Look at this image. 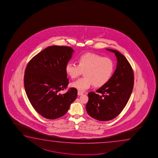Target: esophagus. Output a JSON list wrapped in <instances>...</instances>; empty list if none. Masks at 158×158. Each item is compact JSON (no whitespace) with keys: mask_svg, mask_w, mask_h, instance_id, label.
I'll return each instance as SVG.
<instances>
[{"mask_svg":"<svg viewBox=\"0 0 158 158\" xmlns=\"http://www.w3.org/2000/svg\"><path fill=\"white\" fill-rule=\"evenodd\" d=\"M83 94V93H82V92H81L80 91H78V95H82Z\"/></svg>","mask_w":158,"mask_h":158,"instance_id":"obj_1","label":"esophagus"}]
</instances>
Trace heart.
<instances>
[{"label":"heart","instance_id":"1","mask_svg":"<svg viewBox=\"0 0 158 158\" xmlns=\"http://www.w3.org/2000/svg\"><path fill=\"white\" fill-rule=\"evenodd\" d=\"M78 65L69 62L65 71L71 79H76L84 72L85 77L71 83V86L80 91H85L92 85L103 86L110 81L114 70L111 59L94 53H86L77 58Z\"/></svg>","mask_w":158,"mask_h":158}]
</instances>
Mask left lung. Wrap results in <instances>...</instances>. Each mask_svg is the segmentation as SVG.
I'll list each match as a JSON object with an SVG mask.
<instances>
[{
  "instance_id": "left-lung-1",
  "label": "left lung",
  "mask_w": 158,
  "mask_h": 158,
  "mask_svg": "<svg viewBox=\"0 0 158 158\" xmlns=\"http://www.w3.org/2000/svg\"><path fill=\"white\" fill-rule=\"evenodd\" d=\"M106 50L114 53L117 68L110 81L97 90V93H89L86 106L89 116L102 121L114 119L121 112L130 99L134 85L133 71L125 56L116 50Z\"/></svg>"
}]
</instances>
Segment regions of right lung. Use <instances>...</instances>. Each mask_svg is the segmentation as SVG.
Instances as JSON below:
<instances>
[{
    "label": "right lung",
    "instance_id": "obj_1",
    "mask_svg": "<svg viewBox=\"0 0 158 158\" xmlns=\"http://www.w3.org/2000/svg\"><path fill=\"white\" fill-rule=\"evenodd\" d=\"M74 50L69 46H51L31 59L24 74V87L28 100L35 110L48 119L65 115L77 97L78 91L67 88L69 79L65 66Z\"/></svg>",
    "mask_w": 158,
    "mask_h": 158
}]
</instances>
